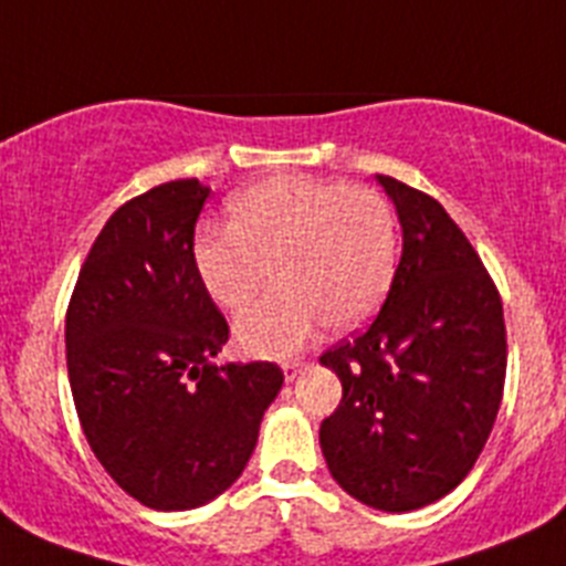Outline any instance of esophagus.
<instances>
[{
    "mask_svg": "<svg viewBox=\"0 0 566 566\" xmlns=\"http://www.w3.org/2000/svg\"><path fill=\"white\" fill-rule=\"evenodd\" d=\"M303 365H306L303 359H289V363H283V374H286L289 382H292V379L303 371Z\"/></svg>",
    "mask_w": 566,
    "mask_h": 566,
    "instance_id": "obj_1",
    "label": "esophagus"
}]
</instances>
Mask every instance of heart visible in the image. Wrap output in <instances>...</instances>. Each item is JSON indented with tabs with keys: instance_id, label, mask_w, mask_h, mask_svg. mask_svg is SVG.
Here are the masks:
<instances>
[{
	"instance_id": "b5f03b06",
	"label": "heart",
	"mask_w": 566,
	"mask_h": 566,
	"mask_svg": "<svg viewBox=\"0 0 566 566\" xmlns=\"http://www.w3.org/2000/svg\"><path fill=\"white\" fill-rule=\"evenodd\" d=\"M195 266L227 312H243L274 269L280 286L234 332L243 352L283 357L326 319L354 328L377 312L397 266V223L374 189L277 175L234 195L229 232H203Z\"/></svg>"
}]
</instances>
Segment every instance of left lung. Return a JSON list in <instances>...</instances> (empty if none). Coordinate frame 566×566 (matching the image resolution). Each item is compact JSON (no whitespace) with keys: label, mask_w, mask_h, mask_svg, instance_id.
Instances as JSON below:
<instances>
[{"label":"left lung","mask_w":566,"mask_h":566,"mask_svg":"<svg viewBox=\"0 0 566 566\" xmlns=\"http://www.w3.org/2000/svg\"><path fill=\"white\" fill-rule=\"evenodd\" d=\"M402 227V258L374 323L319 363L343 382L319 448L339 488L408 513L448 496L488 442L504 391L502 297L439 201L377 175Z\"/></svg>","instance_id":"left-lung-1"}]
</instances>
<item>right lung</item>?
<instances>
[{"mask_svg": "<svg viewBox=\"0 0 566 566\" xmlns=\"http://www.w3.org/2000/svg\"><path fill=\"white\" fill-rule=\"evenodd\" d=\"M207 198L184 178L115 209L64 323L84 437L115 484L153 510L201 507L232 488L283 385L274 363H214L229 326L192 249Z\"/></svg>", "mask_w": 566, "mask_h": 566, "instance_id": "add662e5", "label": "right lung"}]
</instances>
